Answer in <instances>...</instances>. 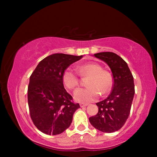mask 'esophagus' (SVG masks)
Listing matches in <instances>:
<instances>
[{"mask_svg": "<svg viewBox=\"0 0 157 157\" xmlns=\"http://www.w3.org/2000/svg\"><path fill=\"white\" fill-rule=\"evenodd\" d=\"M88 105L87 104H84V103H80L79 104V106H80L81 107H86V106Z\"/></svg>", "mask_w": 157, "mask_h": 157, "instance_id": "1", "label": "esophagus"}]
</instances>
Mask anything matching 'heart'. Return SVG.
I'll return each instance as SVG.
<instances>
[{
	"mask_svg": "<svg viewBox=\"0 0 157 157\" xmlns=\"http://www.w3.org/2000/svg\"><path fill=\"white\" fill-rule=\"evenodd\" d=\"M79 74L83 77H89L84 89H79L74 93V98L79 102H91L99 97L100 94L105 95L111 91L113 85V78L110 72L104 70L99 63L91 62L82 64L78 67ZM62 81L66 88L75 89L79 86L78 74L66 69L62 75Z\"/></svg>",
	"mask_w": 157,
	"mask_h": 157,
	"instance_id": "b5f03b06",
	"label": "heart"
}]
</instances>
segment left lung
<instances>
[{"instance_id": "1", "label": "left lung", "mask_w": 157, "mask_h": 157, "mask_svg": "<svg viewBox=\"0 0 157 157\" xmlns=\"http://www.w3.org/2000/svg\"><path fill=\"white\" fill-rule=\"evenodd\" d=\"M95 57L104 61L113 74L112 91L105 100L97 102L98 112L89 118L95 129L106 133L118 131L128 118L135 89L134 78L123 59L111 52L94 54Z\"/></svg>"}]
</instances>
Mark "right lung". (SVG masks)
Returning <instances> with one entry per match:
<instances>
[{
    "mask_svg": "<svg viewBox=\"0 0 157 157\" xmlns=\"http://www.w3.org/2000/svg\"><path fill=\"white\" fill-rule=\"evenodd\" d=\"M81 56L56 53L42 59L30 77L28 101L32 121L48 135L59 134L68 128L73 113L79 108L63 86V73Z\"/></svg>",
    "mask_w": 157,
    "mask_h": 157,
    "instance_id": "right-lung-1",
    "label": "right lung"
}]
</instances>
